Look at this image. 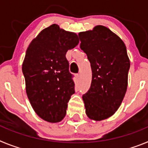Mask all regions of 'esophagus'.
<instances>
[{
	"instance_id": "esophagus-1",
	"label": "esophagus",
	"mask_w": 148,
	"mask_h": 148,
	"mask_svg": "<svg viewBox=\"0 0 148 148\" xmlns=\"http://www.w3.org/2000/svg\"><path fill=\"white\" fill-rule=\"evenodd\" d=\"M75 77H76V78L78 79V80H80V79H81V74H79V73H78V74H76V75H75Z\"/></svg>"
}]
</instances>
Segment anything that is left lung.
Returning <instances> with one entry per match:
<instances>
[{
    "label": "left lung",
    "mask_w": 148,
    "mask_h": 148,
    "mask_svg": "<svg viewBox=\"0 0 148 148\" xmlns=\"http://www.w3.org/2000/svg\"><path fill=\"white\" fill-rule=\"evenodd\" d=\"M78 37L92 69L91 85L82 96L86 114L101 121L116 113L126 93L130 66L126 46L104 26L79 32Z\"/></svg>",
    "instance_id": "1"
}]
</instances>
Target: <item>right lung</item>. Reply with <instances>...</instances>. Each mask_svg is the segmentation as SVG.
<instances>
[{"label":"right lung","instance_id":"1","mask_svg":"<svg viewBox=\"0 0 148 148\" xmlns=\"http://www.w3.org/2000/svg\"><path fill=\"white\" fill-rule=\"evenodd\" d=\"M79 42L74 32L53 24L32 40L22 65L26 92L39 117L52 123L64 118L67 103L75 93L66 53Z\"/></svg>","mask_w":148,"mask_h":148}]
</instances>
